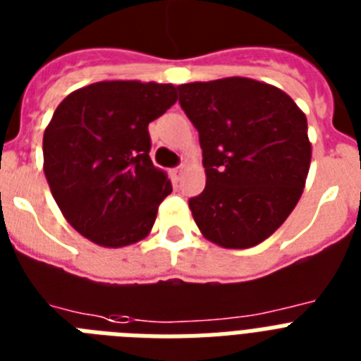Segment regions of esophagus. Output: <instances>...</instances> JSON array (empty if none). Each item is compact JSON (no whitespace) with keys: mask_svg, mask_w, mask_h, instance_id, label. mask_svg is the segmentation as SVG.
I'll list each match as a JSON object with an SVG mask.
<instances>
[{"mask_svg":"<svg viewBox=\"0 0 361 361\" xmlns=\"http://www.w3.org/2000/svg\"><path fill=\"white\" fill-rule=\"evenodd\" d=\"M184 175V166H178V167H175V169H173V177L177 178H180Z\"/></svg>","mask_w":361,"mask_h":361,"instance_id":"1","label":"esophagus"}]
</instances>
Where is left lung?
<instances>
[{
	"label": "left lung",
	"mask_w": 361,
	"mask_h": 361,
	"mask_svg": "<svg viewBox=\"0 0 361 361\" xmlns=\"http://www.w3.org/2000/svg\"><path fill=\"white\" fill-rule=\"evenodd\" d=\"M178 94L203 149L207 184L188 201L199 231L221 247L257 246L304 192L311 162L304 111L252 78L183 83Z\"/></svg>",
	"instance_id": "1"
}]
</instances>
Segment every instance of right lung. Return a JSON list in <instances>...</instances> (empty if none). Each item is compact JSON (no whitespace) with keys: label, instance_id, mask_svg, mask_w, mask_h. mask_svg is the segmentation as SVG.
I'll return each mask as SVG.
<instances>
[{"label":"right lung","instance_id":"add662e5","mask_svg":"<svg viewBox=\"0 0 361 361\" xmlns=\"http://www.w3.org/2000/svg\"><path fill=\"white\" fill-rule=\"evenodd\" d=\"M177 102L171 83L97 82L71 93L46 126L51 195L74 229L104 247L151 233L171 183L152 164L149 123Z\"/></svg>","mask_w":361,"mask_h":361}]
</instances>
